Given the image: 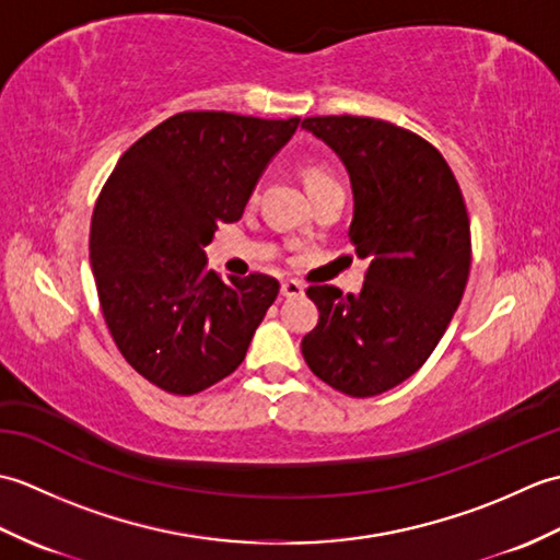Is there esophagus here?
<instances>
[{"label": "esophagus", "instance_id": "obj_1", "mask_svg": "<svg viewBox=\"0 0 560 560\" xmlns=\"http://www.w3.org/2000/svg\"><path fill=\"white\" fill-rule=\"evenodd\" d=\"M303 291H305V287H303L301 281H295V279L281 281V295H283V299H299V295H303Z\"/></svg>", "mask_w": 560, "mask_h": 560}]
</instances>
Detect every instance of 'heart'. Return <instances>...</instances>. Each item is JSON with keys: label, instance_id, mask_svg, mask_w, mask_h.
Listing matches in <instances>:
<instances>
[{"label": "heart", "instance_id": "heart-1", "mask_svg": "<svg viewBox=\"0 0 560 560\" xmlns=\"http://www.w3.org/2000/svg\"><path fill=\"white\" fill-rule=\"evenodd\" d=\"M303 177H305L307 192H311V195H315L317 189H323V187H327V185H339V183H337V177H335V173H331V171L327 168V165H323V163H311V165H305Z\"/></svg>", "mask_w": 560, "mask_h": 560}]
</instances>
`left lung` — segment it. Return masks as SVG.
<instances>
[{
	"label": "left lung",
	"mask_w": 560,
	"mask_h": 560,
	"mask_svg": "<svg viewBox=\"0 0 560 560\" xmlns=\"http://www.w3.org/2000/svg\"><path fill=\"white\" fill-rule=\"evenodd\" d=\"M353 185L349 229L365 259L361 293L311 287L319 323L301 341L307 368L349 397L397 387L428 361L462 301L471 231L459 183L419 135L355 115L305 117Z\"/></svg>",
	"instance_id": "1"
}]
</instances>
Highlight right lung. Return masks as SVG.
Here are the masks:
<instances>
[{
  "instance_id": "obj_1",
  "label": "right lung",
  "mask_w": 560,
  "mask_h": 560,
  "mask_svg": "<svg viewBox=\"0 0 560 560\" xmlns=\"http://www.w3.org/2000/svg\"><path fill=\"white\" fill-rule=\"evenodd\" d=\"M187 110L137 139L105 180L91 219V269L105 325L125 361L171 395H197L243 363L279 281L223 283L205 245L243 217L249 195L299 129Z\"/></svg>"
}]
</instances>
